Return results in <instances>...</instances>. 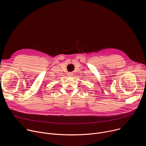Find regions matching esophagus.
Returning <instances> with one entry per match:
<instances>
[{"label": "esophagus", "instance_id": "esophagus-1", "mask_svg": "<svg viewBox=\"0 0 146 146\" xmlns=\"http://www.w3.org/2000/svg\"><path fill=\"white\" fill-rule=\"evenodd\" d=\"M68 76H69V77H72V76H73V73H71V72H70V73H68Z\"/></svg>", "mask_w": 146, "mask_h": 146}]
</instances>
